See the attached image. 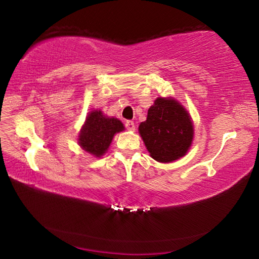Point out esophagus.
I'll use <instances>...</instances> for the list:
<instances>
[{
	"label": "esophagus",
	"instance_id": "1",
	"mask_svg": "<svg viewBox=\"0 0 259 259\" xmlns=\"http://www.w3.org/2000/svg\"><path fill=\"white\" fill-rule=\"evenodd\" d=\"M125 128H127L129 131H135L136 130V127H135V123L134 121H127L125 122Z\"/></svg>",
	"mask_w": 259,
	"mask_h": 259
}]
</instances>
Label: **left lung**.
Instances as JSON below:
<instances>
[{
	"label": "left lung",
	"mask_w": 259,
	"mask_h": 259,
	"mask_svg": "<svg viewBox=\"0 0 259 259\" xmlns=\"http://www.w3.org/2000/svg\"><path fill=\"white\" fill-rule=\"evenodd\" d=\"M139 134L150 157L169 163L188 153L193 142L194 127L189 111L172 97H158L149 108Z\"/></svg>",
	"instance_id": "1"
}]
</instances>
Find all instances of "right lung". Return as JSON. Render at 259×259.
<instances>
[{
	"label": "right lung",
	"mask_w": 259,
	"mask_h": 259,
	"mask_svg": "<svg viewBox=\"0 0 259 259\" xmlns=\"http://www.w3.org/2000/svg\"><path fill=\"white\" fill-rule=\"evenodd\" d=\"M123 130L124 125L119 119L108 117L96 109L88 112L77 142L83 151L95 158H101L109 149L115 135Z\"/></svg>",
	"instance_id": "1"
}]
</instances>
